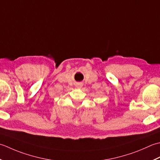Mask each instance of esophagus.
<instances>
[{"instance_id": "34e87169", "label": "esophagus", "mask_w": 160, "mask_h": 160, "mask_svg": "<svg viewBox=\"0 0 160 160\" xmlns=\"http://www.w3.org/2000/svg\"><path fill=\"white\" fill-rule=\"evenodd\" d=\"M76 86H77V88H82V86H83V84L81 83H77Z\"/></svg>"}]
</instances>
